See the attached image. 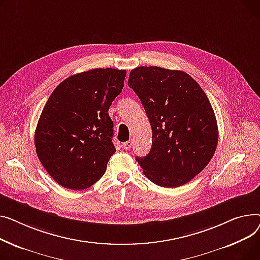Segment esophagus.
Segmentation results:
<instances>
[{"label": "esophagus", "instance_id": "1", "mask_svg": "<svg viewBox=\"0 0 260 260\" xmlns=\"http://www.w3.org/2000/svg\"><path fill=\"white\" fill-rule=\"evenodd\" d=\"M132 145H133V142L130 140V141L124 143V144H123V147H124L125 150H129V149L132 147Z\"/></svg>", "mask_w": 260, "mask_h": 260}]
</instances>
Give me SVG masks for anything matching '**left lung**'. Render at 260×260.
Listing matches in <instances>:
<instances>
[{"label":"left lung","mask_w":260,"mask_h":260,"mask_svg":"<svg viewBox=\"0 0 260 260\" xmlns=\"http://www.w3.org/2000/svg\"><path fill=\"white\" fill-rule=\"evenodd\" d=\"M128 85L141 100L152 128V147L136 157L155 185L176 188L201 173L218 143L216 117L208 96L180 70L142 66L131 70Z\"/></svg>","instance_id":"obj_1"}]
</instances>
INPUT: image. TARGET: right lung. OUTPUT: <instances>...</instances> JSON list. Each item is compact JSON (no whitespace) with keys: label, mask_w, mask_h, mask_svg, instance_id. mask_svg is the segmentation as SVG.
<instances>
[{"label":"right lung","mask_w":260,"mask_h":260,"mask_svg":"<svg viewBox=\"0 0 260 260\" xmlns=\"http://www.w3.org/2000/svg\"><path fill=\"white\" fill-rule=\"evenodd\" d=\"M126 70L91 69L60 83L45 104L35 133L38 157L64 188L84 190L105 174L115 153L108 110Z\"/></svg>","instance_id":"obj_1"}]
</instances>
